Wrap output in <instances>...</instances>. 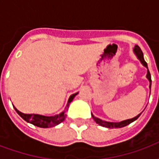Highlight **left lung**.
Wrapping results in <instances>:
<instances>
[{"label":"left lung","instance_id":"left-lung-1","mask_svg":"<svg viewBox=\"0 0 159 159\" xmlns=\"http://www.w3.org/2000/svg\"><path fill=\"white\" fill-rule=\"evenodd\" d=\"M134 53L135 54V56L137 57V59H139L140 61V63L143 65L147 69V78L149 81V89H150L151 91V86H152V79H151V74L149 72V70H148V67H147V62L145 61V59H144V56H143V52L142 51L140 50V47L139 46L135 45L134 46ZM142 113V112H140V114H138L136 117H133V118H130V119H126V120H123V121H121V122H107V121H104V120H101L100 118H98V117H94L93 115V113H91L92 115V117H93V119L94 120V122L96 123H98L99 125L102 127H106V128H108V129H113V128H122V127H125L127 125H129V123H133L134 121H135V120L138 118V117H140V114Z\"/></svg>","mask_w":159,"mask_h":159}]
</instances>
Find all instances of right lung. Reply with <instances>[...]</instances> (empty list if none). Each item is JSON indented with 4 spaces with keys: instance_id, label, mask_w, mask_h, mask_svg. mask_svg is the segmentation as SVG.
<instances>
[{
    "instance_id": "add662e5",
    "label": "right lung",
    "mask_w": 159,
    "mask_h": 159,
    "mask_svg": "<svg viewBox=\"0 0 159 159\" xmlns=\"http://www.w3.org/2000/svg\"><path fill=\"white\" fill-rule=\"evenodd\" d=\"M77 93H78V92L71 94L70 96L69 100H68V102L66 104L65 110L63 111L62 112L54 115V116H43V115H40V114H25L19 111L15 107H13L17 111V113L19 114V116L22 117L25 121H26L27 123H31L33 125L40 127V128H51V127H54L60 123H62L63 121L66 119V111L68 110L70 104Z\"/></svg>"
}]
</instances>
